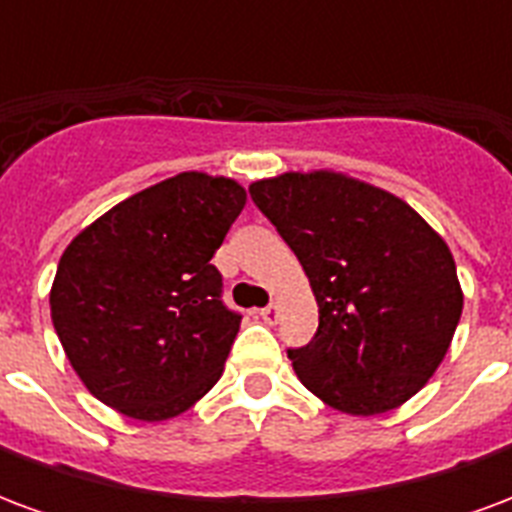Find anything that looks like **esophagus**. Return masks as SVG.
I'll return each mask as SVG.
<instances>
[{"label":"esophagus","mask_w":512,"mask_h":512,"mask_svg":"<svg viewBox=\"0 0 512 512\" xmlns=\"http://www.w3.org/2000/svg\"><path fill=\"white\" fill-rule=\"evenodd\" d=\"M260 318H263V323H268V326H274V323L279 321V304H268L266 310H260Z\"/></svg>","instance_id":"esophagus-1"}]
</instances>
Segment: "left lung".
<instances>
[{
    "label": "left lung",
    "instance_id": "obj_1",
    "mask_svg": "<svg viewBox=\"0 0 512 512\" xmlns=\"http://www.w3.org/2000/svg\"><path fill=\"white\" fill-rule=\"evenodd\" d=\"M249 194L299 257L318 332L288 351L326 406L376 417L439 370L463 312L447 241L408 202L334 169L282 172Z\"/></svg>",
    "mask_w": 512,
    "mask_h": 512
}]
</instances>
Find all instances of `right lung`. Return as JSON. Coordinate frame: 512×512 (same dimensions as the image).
Listing matches in <instances>:
<instances>
[{
	"label": "right lung",
	"instance_id": "add662e5",
	"mask_svg": "<svg viewBox=\"0 0 512 512\" xmlns=\"http://www.w3.org/2000/svg\"><path fill=\"white\" fill-rule=\"evenodd\" d=\"M244 205L238 180L191 169L117 202L65 246L51 321L90 395L164 422L211 392L241 329L211 257Z\"/></svg>",
	"mask_w": 512,
	"mask_h": 512
}]
</instances>
